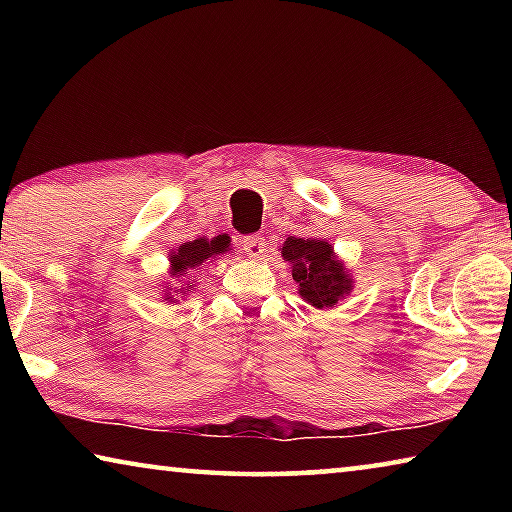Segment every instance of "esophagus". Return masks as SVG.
<instances>
[{"mask_svg":"<svg viewBox=\"0 0 512 512\" xmlns=\"http://www.w3.org/2000/svg\"><path fill=\"white\" fill-rule=\"evenodd\" d=\"M241 246H244L246 255L248 257H266V239L259 237V235H248L241 239Z\"/></svg>","mask_w":512,"mask_h":512,"instance_id":"obj_1","label":"esophagus"}]
</instances>
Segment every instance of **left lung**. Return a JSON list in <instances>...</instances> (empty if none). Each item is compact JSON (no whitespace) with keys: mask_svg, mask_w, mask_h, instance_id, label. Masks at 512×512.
Wrapping results in <instances>:
<instances>
[{"mask_svg":"<svg viewBox=\"0 0 512 512\" xmlns=\"http://www.w3.org/2000/svg\"><path fill=\"white\" fill-rule=\"evenodd\" d=\"M282 257L291 264L300 296L311 307H334L352 289L348 273L327 241L289 237L282 246Z\"/></svg>","mask_w":512,"mask_h":512,"instance_id":"8db88e82","label":"left lung"}]
</instances>
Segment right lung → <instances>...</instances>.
Returning <instances> with one entry per match:
<instances>
[{
  "label": "right lung",
  "mask_w": 512,
  "mask_h": 512,
  "mask_svg": "<svg viewBox=\"0 0 512 512\" xmlns=\"http://www.w3.org/2000/svg\"><path fill=\"white\" fill-rule=\"evenodd\" d=\"M230 246V239L225 235H219L214 239H194L187 241L185 246L178 248V253L171 255V273L173 277H185L187 273L198 271V266L207 259H214L223 255ZM192 287V284H189ZM171 298V293H169Z\"/></svg>",
  "instance_id": "obj_1"
}]
</instances>
